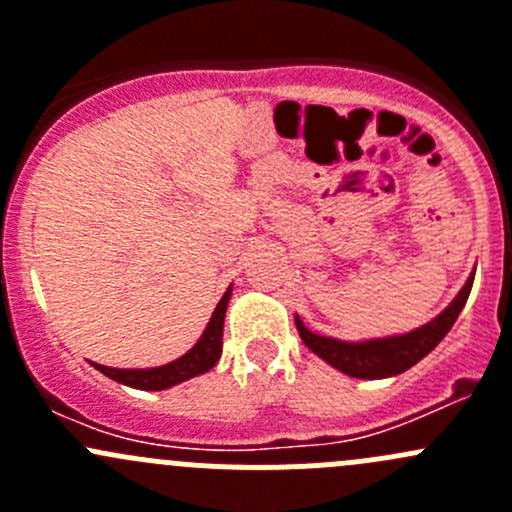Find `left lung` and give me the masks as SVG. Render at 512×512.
<instances>
[{"instance_id": "8db88e82", "label": "left lung", "mask_w": 512, "mask_h": 512, "mask_svg": "<svg viewBox=\"0 0 512 512\" xmlns=\"http://www.w3.org/2000/svg\"><path fill=\"white\" fill-rule=\"evenodd\" d=\"M471 287L473 277H468L466 287L458 292V297L453 299L433 322L423 324V327H418L409 334H401V337H386L374 339V342L349 344L339 342V339L312 334L304 327L299 317H294V324H297V332L299 337H302V342L307 344L319 359L332 364L334 369L344 371V374L349 376H356V379H386V376H396L401 374V371L411 369L416 361H421L423 356L431 352V349L451 332L453 322L458 319L468 294H471Z\"/></svg>"}]
</instances>
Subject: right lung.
<instances>
[{
	"mask_svg": "<svg viewBox=\"0 0 512 512\" xmlns=\"http://www.w3.org/2000/svg\"><path fill=\"white\" fill-rule=\"evenodd\" d=\"M230 289L232 287H227L223 299H220L218 307H215L203 337L198 339V344H195L188 354L180 356V359L170 361V364L165 366H156V369H111V366L101 364L94 366L101 374H106L108 379L143 391L168 389V386L180 384V381H188L193 379V376L205 374V371L213 369V366L218 364L220 352H223V322L227 302H230Z\"/></svg>",
	"mask_w": 512,
	"mask_h": 512,
	"instance_id": "1",
	"label": "right lung"
}]
</instances>
